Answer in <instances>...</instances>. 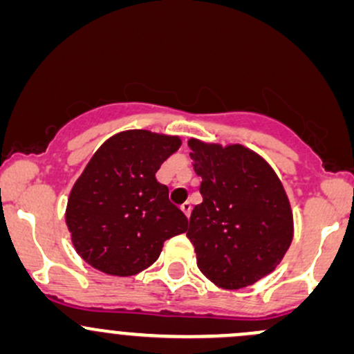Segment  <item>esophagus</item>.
I'll list each match as a JSON object with an SVG mask.
<instances>
[{
	"instance_id": "esophagus-1",
	"label": "esophagus",
	"mask_w": 354,
	"mask_h": 354,
	"mask_svg": "<svg viewBox=\"0 0 354 354\" xmlns=\"http://www.w3.org/2000/svg\"><path fill=\"white\" fill-rule=\"evenodd\" d=\"M181 209H183L186 216H189V213H192V203H189V201H185V203L181 205Z\"/></svg>"
}]
</instances>
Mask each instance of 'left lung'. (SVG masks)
Segmentation results:
<instances>
[{
  "mask_svg": "<svg viewBox=\"0 0 354 354\" xmlns=\"http://www.w3.org/2000/svg\"><path fill=\"white\" fill-rule=\"evenodd\" d=\"M203 201L189 216L198 269L240 289L275 269L292 242V212L274 169L247 147L189 139Z\"/></svg>",
  "mask_w": 354,
  "mask_h": 354,
  "instance_id": "1",
  "label": "left lung"
}]
</instances>
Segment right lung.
<instances>
[{"label":"right lung","mask_w":354,"mask_h":354,"mask_svg":"<svg viewBox=\"0 0 354 354\" xmlns=\"http://www.w3.org/2000/svg\"><path fill=\"white\" fill-rule=\"evenodd\" d=\"M180 145L174 136L136 129L97 149L70 192L65 215L85 262L109 275H134L156 262L166 240L186 232L185 213L156 180Z\"/></svg>","instance_id":"obj_1"}]
</instances>
